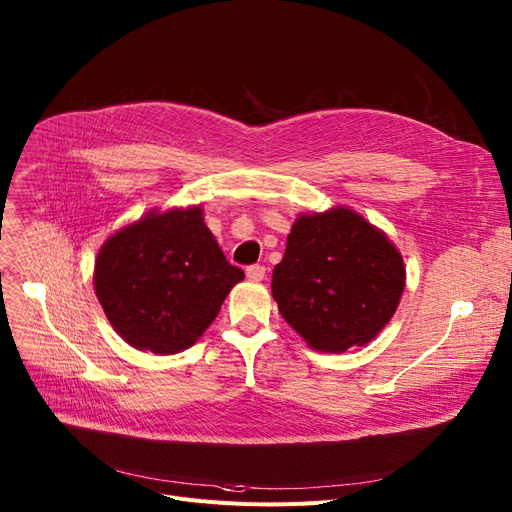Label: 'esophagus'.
I'll list each match as a JSON object with an SVG mask.
<instances>
[{"label": "esophagus", "mask_w": 512, "mask_h": 512, "mask_svg": "<svg viewBox=\"0 0 512 512\" xmlns=\"http://www.w3.org/2000/svg\"><path fill=\"white\" fill-rule=\"evenodd\" d=\"M265 274H267V270H265L263 265H259V263L247 267V278L253 280V282H261L265 278Z\"/></svg>", "instance_id": "obj_1"}]
</instances>
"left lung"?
<instances>
[{"instance_id": "1", "label": "left lung", "mask_w": 512, "mask_h": 512, "mask_svg": "<svg viewBox=\"0 0 512 512\" xmlns=\"http://www.w3.org/2000/svg\"><path fill=\"white\" fill-rule=\"evenodd\" d=\"M407 270L388 236L346 207L299 215L274 267L272 294L286 324L321 353H344L392 319Z\"/></svg>"}]
</instances>
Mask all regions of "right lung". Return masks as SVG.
<instances>
[{"mask_svg": "<svg viewBox=\"0 0 512 512\" xmlns=\"http://www.w3.org/2000/svg\"><path fill=\"white\" fill-rule=\"evenodd\" d=\"M245 272L226 261L203 209L149 211L103 242L95 294L112 328L139 351L176 355L218 317Z\"/></svg>", "mask_w": 512, "mask_h": 512, "instance_id": "right-lung-1", "label": "right lung"}]
</instances>
